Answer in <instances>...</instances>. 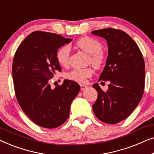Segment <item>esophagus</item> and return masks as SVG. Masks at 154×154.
Returning a JSON list of instances; mask_svg holds the SVG:
<instances>
[{
  "label": "esophagus",
  "instance_id": "esophagus-1",
  "mask_svg": "<svg viewBox=\"0 0 154 154\" xmlns=\"http://www.w3.org/2000/svg\"><path fill=\"white\" fill-rule=\"evenodd\" d=\"M81 90H85L86 88H87V86H86L85 85H83V84H81Z\"/></svg>",
  "mask_w": 154,
  "mask_h": 154
}]
</instances>
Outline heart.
I'll list each match as a JSON object with an SVG mask.
<instances>
[{"instance_id": "b5f03b06", "label": "heart", "mask_w": 154, "mask_h": 154, "mask_svg": "<svg viewBox=\"0 0 154 154\" xmlns=\"http://www.w3.org/2000/svg\"><path fill=\"white\" fill-rule=\"evenodd\" d=\"M75 45L80 49L89 54V61L92 66L100 68L105 63L106 52L102 49L100 41L92 37H82L75 42ZM71 49L69 45H64L58 49L56 53L57 60L62 66H66L69 64ZM93 70L91 68H75L67 73L66 78L78 83H84L86 79L92 76Z\"/></svg>"}]
</instances>
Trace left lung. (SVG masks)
Returning a JSON list of instances; mask_svg holds the SVG:
<instances>
[{
    "mask_svg": "<svg viewBox=\"0 0 154 154\" xmlns=\"http://www.w3.org/2000/svg\"><path fill=\"white\" fill-rule=\"evenodd\" d=\"M92 33L106 40L108 57L99 81H109L106 92L103 91L98 83L92 85L98 92L92 109L101 121L116 124L129 116L142 97L145 83L144 58L134 40L123 31L108 28Z\"/></svg>",
    "mask_w": 154,
    "mask_h": 154,
    "instance_id": "obj_1",
    "label": "left lung"
}]
</instances>
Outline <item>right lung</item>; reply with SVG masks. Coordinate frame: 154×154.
<instances>
[{
	"instance_id": "add662e5",
	"label": "right lung",
	"mask_w": 154,
	"mask_h": 154,
	"mask_svg": "<svg viewBox=\"0 0 154 154\" xmlns=\"http://www.w3.org/2000/svg\"><path fill=\"white\" fill-rule=\"evenodd\" d=\"M72 39L56 33L34 31L19 46L12 63L17 100L25 114L36 125L54 128L69 118L71 104L81 89L70 80L52 89L50 80L62 69L57 50Z\"/></svg>"
}]
</instances>
